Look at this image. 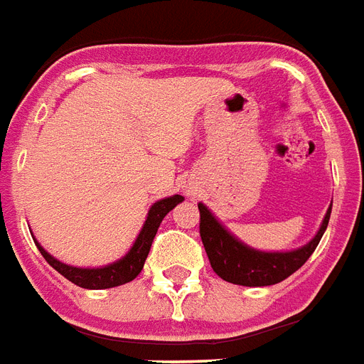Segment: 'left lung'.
I'll return each instance as SVG.
<instances>
[{
	"instance_id": "8db88e82",
	"label": "left lung",
	"mask_w": 364,
	"mask_h": 364,
	"mask_svg": "<svg viewBox=\"0 0 364 364\" xmlns=\"http://www.w3.org/2000/svg\"><path fill=\"white\" fill-rule=\"evenodd\" d=\"M199 216L200 240H203V246H205V252L214 272L231 284L261 287L286 280L287 276H291L295 270H299L306 263L308 257L314 254V250L318 248L319 240L327 229L331 206L325 214L318 235L306 246H302L295 252H286V254H267V252H257V250L244 246L237 238L231 237L216 222V218L212 216L210 210L200 203Z\"/></svg>"
}]
</instances>
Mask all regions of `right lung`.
Wrapping results in <instances>:
<instances>
[{
  "label": "right lung",
  "instance_id": "add662e5",
  "mask_svg": "<svg viewBox=\"0 0 364 364\" xmlns=\"http://www.w3.org/2000/svg\"><path fill=\"white\" fill-rule=\"evenodd\" d=\"M182 200H184L182 196H173L158 200L150 208V212H148L146 223H144L141 235L136 237L133 248L129 250V254L124 259L116 261V263L109 264V267H103V269H77V267H69V264L54 259L50 254H46L45 250L39 246V242L35 244H37V248H39V252L46 259V263L54 267L60 274L65 276L67 280L73 282L75 286L84 287V289H107V287L122 286V284L135 280L136 276H139V272L142 270V264H144L148 257L154 237L158 232L159 223Z\"/></svg>",
  "mask_w": 364,
  "mask_h": 364
}]
</instances>
